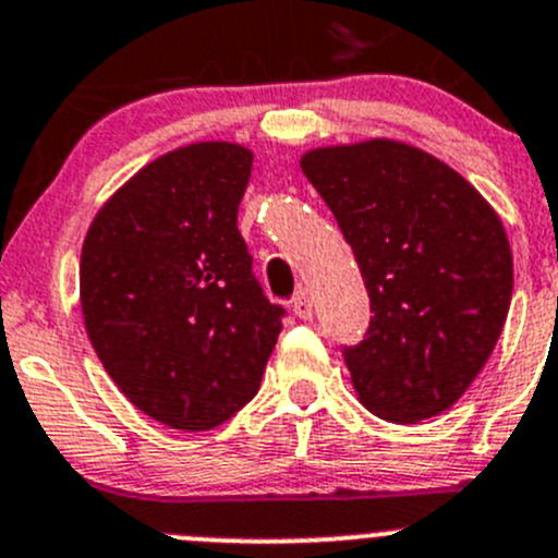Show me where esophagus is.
<instances>
[{
	"label": "esophagus",
	"instance_id": "obj_1",
	"mask_svg": "<svg viewBox=\"0 0 558 558\" xmlns=\"http://www.w3.org/2000/svg\"><path fill=\"white\" fill-rule=\"evenodd\" d=\"M291 308H294V314L300 316V319H311V316H314V300H311L308 291H296L294 300H291Z\"/></svg>",
	"mask_w": 558,
	"mask_h": 558
}]
</instances>
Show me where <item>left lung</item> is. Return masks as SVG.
Instances as JSON below:
<instances>
[{
    "mask_svg": "<svg viewBox=\"0 0 558 558\" xmlns=\"http://www.w3.org/2000/svg\"><path fill=\"white\" fill-rule=\"evenodd\" d=\"M300 165L372 303L363 341L341 350L357 397L393 424L440 415L507 322L512 250L501 220L449 165L393 140L311 150Z\"/></svg>",
    "mask_w": 558,
    "mask_h": 558,
    "instance_id": "1",
    "label": "left lung"
}]
</instances>
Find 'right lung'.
<instances>
[{
	"mask_svg": "<svg viewBox=\"0 0 558 558\" xmlns=\"http://www.w3.org/2000/svg\"><path fill=\"white\" fill-rule=\"evenodd\" d=\"M250 168L233 143L170 150L109 197L82 247L93 350L134 408L173 429L233 418L283 327L236 228Z\"/></svg>",
	"mask_w": 558,
	"mask_h": 558,
	"instance_id": "add662e5",
	"label": "right lung"
}]
</instances>
